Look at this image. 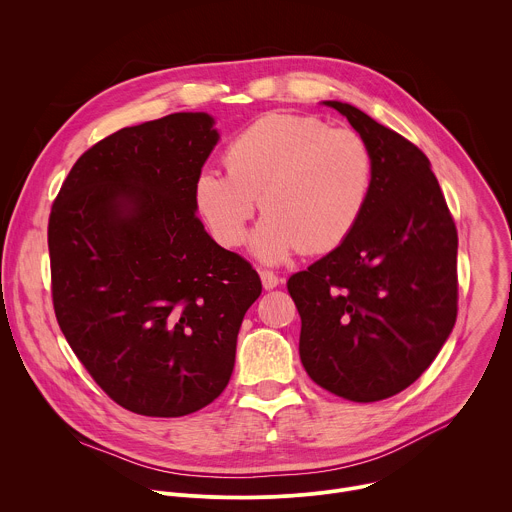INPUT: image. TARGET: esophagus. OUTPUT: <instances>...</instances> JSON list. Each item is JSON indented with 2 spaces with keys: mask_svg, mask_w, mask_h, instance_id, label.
Here are the masks:
<instances>
[{
  "mask_svg": "<svg viewBox=\"0 0 512 512\" xmlns=\"http://www.w3.org/2000/svg\"><path fill=\"white\" fill-rule=\"evenodd\" d=\"M259 275H261V283H263V287H265V289H273V287H277V285L281 283V279H279L273 271L261 269V271H259Z\"/></svg>",
  "mask_w": 512,
  "mask_h": 512,
  "instance_id": "34e87169",
  "label": "esophagus"
}]
</instances>
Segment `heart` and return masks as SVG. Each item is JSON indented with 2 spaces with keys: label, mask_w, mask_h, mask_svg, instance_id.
I'll return each instance as SVG.
<instances>
[{
  "label": "heart",
  "mask_w": 512,
  "mask_h": 512,
  "mask_svg": "<svg viewBox=\"0 0 512 512\" xmlns=\"http://www.w3.org/2000/svg\"><path fill=\"white\" fill-rule=\"evenodd\" d=\"M229 172L204 168L194 204L223 247H241L257 210L267 214L253 251L281 263L298 249L320 255L340 247L358 227L375 188V154L352 129L271 113L243 129L225 152Z\"/></svg>",
  "instance_id": "obj_1"
}]
</instances>
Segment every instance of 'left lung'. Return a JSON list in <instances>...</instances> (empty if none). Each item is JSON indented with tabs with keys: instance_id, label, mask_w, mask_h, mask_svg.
<instances>
[{
	"instance_id": "obj_1",
	"label": "left lung",
	"mask_w": 512,
	"mask_h": 512,
	"mask_svg": "<svg viewBox=\"0 0 512 512\" xmlns=\"http://www.w3.org/2000/svg\"><path fill=\"white\" fill-rule=\"evenodd\" d=\"M369 141L375 188L354 233L287 291L302 318L300 358L322 389L356 403L415 383L458 314V233L427 156L360 109L324 101Z\"/></svg>"
}]
</instances>
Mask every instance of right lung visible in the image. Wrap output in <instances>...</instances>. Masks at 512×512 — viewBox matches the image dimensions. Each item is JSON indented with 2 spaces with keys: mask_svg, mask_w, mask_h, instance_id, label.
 I'll return each mask as SVG.
<instances>
[{
  "mask_svg": "<svg viewBox=\"0 0 512 512\" xmlns=\"http://www.w3.org/2000/svg\"><path fill=\"white\" fill-rule=\"evenodd\" d=\"M212 125L174 113L123 127L77 160L52 204L58 326L95 383L139 415L182 417L221 395L261 296L257 271L196 216Z\"/></svg>",
  "mask_w": 512,
  "mask_h": 512,
  "instance_id": "obj_1",
  "label": "right lung"
}]
</instances>
